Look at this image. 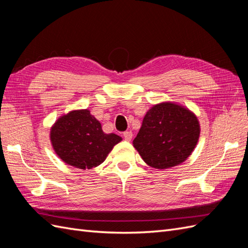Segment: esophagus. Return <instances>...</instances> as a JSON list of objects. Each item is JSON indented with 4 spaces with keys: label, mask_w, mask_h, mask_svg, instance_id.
Wrapping results in <instances>:
<instances>
[{
    "label": "esophagus",
    "mask_w": 248,
    "mask_h": 248,
    "mask_svg": "<svg viewBox=\"0 0 248 248\" xmlns=\"http://www.w3.org/2000/svg\"><path fill=\"white\" fill-rule=\"evenodd\" d=\"M123 137H124V140H127V141H130L131 139H132V132L131 131H125L123 133Z\"/></svg>",
    "instance_id": "esophagus-1"
}]
</instances>
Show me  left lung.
<instances>
[{
    "label": "left lung",
    "instance_id": "left-lung-1",
    "mask_svg": "<svg viewBox=\"0 0 248 248\" xmlns=\"http://www.w3.org/2000/svg\"><path fill=\"white\" fill-rule=\"evenodd\" d=\"M199 137L198 118L190 110L163 102L147 111L133 147L148 166L163 170L185 161Z\"/></svg>",
    "mask_w": 248,
    "mask_h": 248
}]
</instances>
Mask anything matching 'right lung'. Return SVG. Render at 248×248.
Wrapping results in <instances>:
<instances>
[{
	"label": "right lung",
	"mask_w": 248,
	"mask_h": 248,
	"mask_svg": "<svg viewBox=\"0 0 248 248\" xmlns=\"http://www.w3.org/2000/svg\"><path fill=\"white\" fill-rule=\"evenodd\" d=\"M50 140L65 163L90 170L106 160L111 149L122 140L115 133H104L101 124L88 109L72 110L51 127Z\"/></svg>",
	"instance_id": "1"
}]
</instances>
